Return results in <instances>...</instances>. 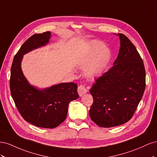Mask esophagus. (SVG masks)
<instances>
[{"instance_id":"esophagus-1","label":"esophagus","mask_w":157,"mask_h":157,"mask_svg":"<svg viewBox=\"0 0 157 157\" xmlns=\"http://www.w3.org/2000/svg\"><path fill=\"white\" fill-rule=\"evenodd\" d=\"M78 93L79 94L80 96H82V95H84V94H86L87 92V89L85 87L84 85H82L80 84V86H78V89H77Z\"/></svg>"}]
</instances>
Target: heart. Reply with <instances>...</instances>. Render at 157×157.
<instances>
[{
	"mask_svg": "<svg viewBox=\"0 0 157 157\" xmlns=\"http://www.w3.org/2000/svg\"><path fill=\"white\" fill-rule=\"evenodd\" d=\"M111 51L100 42L94 41L88 54L82 62L84 75L89 79H94L101 75L110 61Z\"/></svg>",
	"mask_w": 157,
	"mask_h": 157,
	"instance_id": "obj_1",
	"label": "heart"
}]
</instances>
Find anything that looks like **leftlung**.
<instances>
[{
	"instance_id": "left-lung-1",
	"label": "left lung",
	"mask_w": 157,
	"mask_h": 157,
	"mask_svg": "<svg viewBox=\"0 0 157 157\" xmlns=\"http://www.w3.org/2000/svg\"><path fill=\"white\" fill-rule=\"evenodd\" d=\"M121 47L113 65L96 79L90 90L93 104L89 115L96 124L111 128L132 118L145 88L144 61L135 46L122 33Z\"/></svg>"
}]
</instances>
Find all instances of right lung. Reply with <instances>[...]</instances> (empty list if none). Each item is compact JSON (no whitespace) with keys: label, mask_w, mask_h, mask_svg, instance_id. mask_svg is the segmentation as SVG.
Listing matches in <instances>:
<instances>
[{"label":"right lung","mask_w":157,"mask_h":157,"mask_svg":"<svg viewBox=\"0 0 157 157\" xmlns=\"http://www.w3.org/2000/svg\"><path fill=\"white\" fill-rule=\"evenodd\" d=\"M50 34L49 31L35 34L22 44L13 59L10 78L12 97L23 119L44 128H54L61 124L67 117L69 103L79 97L77 84L74 82L39 90L31 86L22 73L23 55L48 43Z\"/></svg>","instance_id":"right-lung-1"}]
</instances>
